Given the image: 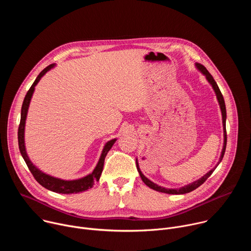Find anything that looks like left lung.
<instances>
[{"instance_id": "8db88e82", "label": "left lung", "mask_w": 251, "mask_h": 251, "mask_svg": "<svg viewBox=\"0 0 251 251\" xmlns=\"http://www.w3.org/2000/svg\"><path fill=\"white\" fill-rule=\"evenodd\" d=\"M196 65H197L198 69L201 71V73L205 75L207 81L211 84V86H212L214 92H216V94H217V98H218L219 103H220V106H221L222 115H223V125H224L225 142H224V148H223V151H222V155H221V158H220V162L218 163V165H219V164L222 162L223 158H224V155H225V152H226V103H225L224 96H223V94H222V92H221V90H220V88H219V86H218L216 80L213 79V77H212L211 75L208 73L207 69H206L202 64H201V63H197ZM218 165H217V167H218ZM136 166H137V170H138V172H139V174H140V176H141V178H142V181L144 182L149 188H151V189H153V190H155V191H157V192L166 193V194H172V195H183V194H187V193H190V192L196 190L197 188H199L201 185H202V184L207 180V177L212 174V172H213L214 170H216V168H217V167H216L214 169L210 170V171H209L208 173H206L203 176H201V178H199L198 181H196V182H194V183H192V184H190V185H187V186H185V187H183V188H180V189H166V188H163V187H160V186L154 184L153 182H151V181L149 180V178H147L144 175H143L142 172H141V170H140V168H139V165H138V162H137V161H136Z\"/></svg>"}]
</instances>
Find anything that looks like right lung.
<instances>
[{
  "mask_svg": "<svg viewBox=\"0 0 251 251\" xmlns=\"http://www.w3.org/2000/svg\"><path fill=\"white\" fill-rule=\"evenodd\" d=\"M54 66V64H50L49 66H47L42 73L38 75V77L35 78L34 82L32 83V85L30 86V88L28 89V91L25 94V97L24 99L23 105H22V111H21V121H20V125H19V130H18V141H19V148H20V152L28 168V170L30 171V173L32 174V176H34L37 182L42 185L43 187H45L46 189L54 192V193H58V194H77L80 192H84L90 188L93 187L95 182L99 181V177L101 176V173L103 171V165H104V160L105 157L107 155V153L109 152V150L111 149V147L113 146V144L115 143L116 139L110 140L105 144L104 149L102 151V154L100 156V159L98 161L97 166L95 167V169L93 170V172L89 175H87L84 177L78 178V180H74V181H64V180H60V178H56L53 176H50L45 173H43L42 171H40L37 167H35L28 159L26 152H25V118H26V114H27V109H28V105L30 102V98L32 96L33 90H34V86L38 84V82L40 81V79L42 78V76H44L46 75V73L52 68Z\"/></svg>",
  "mask_w": 251,
  "mask_h": 251,
  "instance_id": "1",
  "label": "right lung"
}]
</instances>
